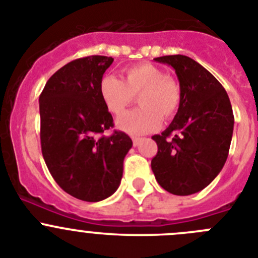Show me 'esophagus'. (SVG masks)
I'll use <instances>...</instances> for the list:
<instances>
[{
    "label": "esophagus",
    "mask_w": 258,
    "mask_h": 258,
    "mask_svg": "<svg viewBox=\"0 0 258 258\" xmlns=\"http://www.w3.org/2000/svg\"><path fill=\"white\" fill-rule=\"evenodd\" d=\"M132 139H133V145L136 146V147L142 142V138H138V137H133V138H132Z\"/></svg>",
    "instance_id": "34e87169"
}]
</instances>
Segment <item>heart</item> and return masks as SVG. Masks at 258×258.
<instances>
[{
	"label": "heart",
	"mask_w": 258,
	"mask_h": 258,
	"mask_svg": "<svg viewBox=\"0 0 258 258\" xmlns=\"http://www.w3.org/2000/svg\"><path fill=\"white\" fill-rule=\"evenodd\" d=\"M122 74L124 80L116 75H106L98 87L103 105L115 116H121L138 94L141 107L117 121L121 131L141 136L157 129L161 119L175 116L181 102V89L175 79L166 77L164 70L148 62L127 66Z\"/></svg>",
	"instance_id": "b5f03b06"
}]
</instances>
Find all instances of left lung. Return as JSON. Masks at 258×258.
<instances>
[{"instance_id":"left-lung-1","label":"left lung","mask_w":258,"mask_h":258,"mask_svg":"<svg viewBox=\"0 0 258 258\" xmlns=\"http://www.w3.org/2000/svg\"><path fill=\"white\" fill-rule=\"evenodd\" d=\"M155 61L174 68L181 102L171 124L152 137L158 151L151 167L165 190L193 195L224 167L233 137V108L219 80L193 58L171 55Z\"/></svg>"}]
</instances>
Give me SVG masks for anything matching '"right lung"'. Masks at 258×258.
<instances>
[{
    "label": "right lung",
    "instance_id": "add662e5",
    "mask_svg": "<svg viewBox=\"0 0 258 258\" xmlns=\"http://www.w3.org/2000/svg\"><path fill=\"white\" fill-rule=\"evenodd\" d=\"M112 61L107 56H88L66 63L39 96L44 162L66 193L87 202L116 192L122 162L133 146L124 132L101 136L113 126L98 91Z\"/></svg>",
    "mask_w": 258,
    "mask_h": 258
}]
</instances>
